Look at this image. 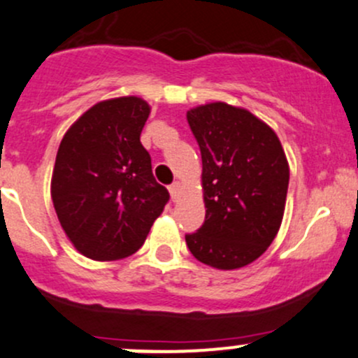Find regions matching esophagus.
I'll return each mask as SVG.
<instances>
[{
  "label": "esophagus",
  "instance_id": "34e87169",
  "mask_svg": "<svg viewBox=\"0 0 358 358\" xmlns=\"http://www.w3.org/2000/svg\"><path fill=\"white\" fill-rule=\"evenodd\" d=\"M168 190H170L171 199H173V200H176V199H178V195H180V190H182V183H180V182L171 183V185L168 187Z\"/></svg>",
  "mask_w": 358,
  "mask_h": 358
}]
</instances>
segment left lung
Returning <instances> with one entry per match:
<instances>
[{"mask_svg": "<svg viewBox=\"0 0 358 358\" xmlns=\"http://www.w3.org/2000/svg\"><path fill=\"white\" fill-rule=\"evenodd\" d=\"M187 120L202 155L206 221L187 234L190 253L219 270L250 265L280 229L289 163L280 141L246 108L200 105Z\"/></svg>", "mask_w": 358, "mask_h": 358, "instance_id": "8db88e82", "label": "left lung"}]
</instances>
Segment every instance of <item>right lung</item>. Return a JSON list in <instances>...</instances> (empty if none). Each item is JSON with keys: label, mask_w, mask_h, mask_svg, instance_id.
<instances>
[{"label": "right lung", "mask_w": 358, "mask_h": 358, "mask_svg": "<svg viewBox=\"0 0 358 358\" xmlns=\"http://www.w3.org/2000/svg\"><path fill=\"white\" fill-rule=\"evenodd\" d=\"M149 112L139 96L98 101L61 141L50 182L54 209L74 248L92 260L136 253L170 200L141 144Z\"/></svg>", "instance_id": "right-lung-1"}]
</instances>
